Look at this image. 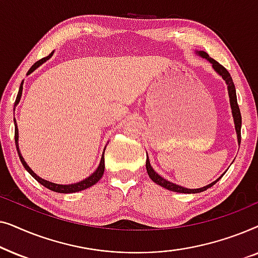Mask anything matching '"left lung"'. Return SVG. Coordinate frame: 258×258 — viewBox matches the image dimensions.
Listing matches in <instances>:
<instances>
[{
    "label": "left lung",
    "mask_w": 258,
    "mask_h": 258,
    "mask_svg": "<svg viewBox=\"0 0 258 258\" xmlns=\"http://www.w3.org/2000/svg\"><path fill=\"white\" fill-rule=\"evenodd\" d=\"M197 54H199L201 57L206 58L209 61L211 64H213V68L215 72H216L218 75L222 76V79L225 81V83H227L228 86V93H229V98H230V107H231V111H232V117H234V122H235V129H236V134H237V140H238V144L241 143V126H242V117H241V111H239V107L237 104V96H236V89H235V84L232 82V79L230 76V74L227 69L224 68L223 66H221L220 63L217 61H215L214 58H211L209 55L207 54V52L204 51H196ZM146 167H147V171H148V175H149V177L153 179L155 183H157L158 185L163 186L164 189H168L170 190V191H175V192H182V194H197V192H202L204 190L209 189L210 186H213L215 183H217V181H220V179L223 177V175L221 176V177H218L216 181H214L213 183H210V184H208L206 186H203V188H199V189H186L184 186H181V185H177L175 184V183H171L167 181V179L161 177L160 175L157 174L156 171L154 170L153 167H151L150 164V161L149 158L147 157V162H146Z\"/></svg>",
    "instance_id": "obj_1"
}]
</instances>
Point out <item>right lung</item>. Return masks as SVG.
Listing matches in <instances>:
<instances>
[{"mask_svg": "<svg viewBox=\"0 0 258 258\" xmlns=\"http://www.w3.org/2000/svg\"><path fill=\"white\" fill-rule=\"evenodd\" d=\"M54 52V51H52ZM52 52L51 54H49L47 57L42 58L40 59V61H37L35 64L31 67V68L29 69V72L27 73V75H29V74H31L34 72L35 69L38 68L41 64H43V63L47 61V59H49L52 56ZM22 89H23V82L21 83L20 86V89H19V94H17V97H16V101H15V107L17 105V103H19L20 100H21V96H22ZM14 110H15V108H14ZM14 124H15V144H16V149H17V154H19V157L21 162H22L23 167L26 168V170L29 172V174L33 176V177L36 179L37 182H40L42 185L45 186V188L50 189L52 190V191H56V192H61V194H70V192H77V191H81V190H84L87 188H90L91 185L96 184V183L100 181L102 176H103V172H104V153L102 154V157H101V162L100 164H98V167L96 170H95V172H93L89 177H87L86 179H83V181H81L79 183H74V184H56V183H52V182H49V181H45V179L38 177V176L35 174V172L31 170V169L29 168V165L27 164V162L24 161V158L22 157V155H21L20 153V149H19V129H17V124H16V119L15 117H14ZM105 150V148H104Z\"/></svg>", "mask_w": 258, "mask_h": 258, "instance_id": "obj_1", "label": "right lung"}]
</instances>
